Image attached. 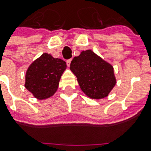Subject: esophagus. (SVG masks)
<instances>
[{
	"mask_svg": "<svg viewBox=\"0 0 151 151\" xmlns=\"http://www.w3.org/2000/svg\"><path fill=\"white\" fill-rule=\"evenodd\" d=\"M70 63H71V60H68L66 61V64H67V65H68V66H70Z\"/></svg>",
	"mask_w": 151,
	"mask_h": 151,
	"instance_id": "obj_1",
	"label": "esophagus"
}]
</instances>
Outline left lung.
I'll list each match as a JSON object with an SVG mask.
<instances>
[{
	"instance_id": "1",
	"label": "left lung",
	"mask_w": 151,
	"mask_h": 151,
	"mask_svg": "<svg viewBox=\"0 0 151 151\" xmlns=\"http://www.w3.org/2000/svg\"><path fill=\"white\" fill-rule=\"evenodd\" d=\"M70 69L81 91L91 99L107 96L117 83L113 65L91 50L74 57Z\"/></svg>"
}]
</instances>
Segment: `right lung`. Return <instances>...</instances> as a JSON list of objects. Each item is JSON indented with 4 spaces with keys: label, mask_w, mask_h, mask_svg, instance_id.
<instances>
[{
    "label": "right lung",
    "mask_w": 151,
    "mask_h": 151,
    "mask_svg": "<svg viewBox=\"0 0 151 151\" xmlns=\"http://www.w3.org/2000/svg\"><path fill=\"white\" fill-rule=\"evenodd\" d=\"M66 67L63 60L44 53L27 68L24 86L38 100L50 98L58 89L61 76Z\"/></svg>",
    "instance_id": "add662e5"
}]
</instances>
